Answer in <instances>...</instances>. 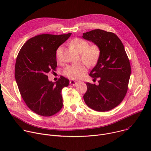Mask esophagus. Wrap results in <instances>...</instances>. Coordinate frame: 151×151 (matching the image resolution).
Masks as SVG:
<instances>
[{
	"mask_svg": "<svg viewBox=\"0 0 151 151\" xmlns=\"http://www.w3.org/2000/svg\"><path fill=\"white\" fill-rule=\"evenodd\" d=\"M77 83H78V82H76V81H75L71 80V81H70V84H71V85H73V86H75Z\"/></svg>",
	"mask_w": 151,
	"mask_h": 151,
	"instance_id": "esophagus-1",
	"label": "esophagus"
}]
</instances>
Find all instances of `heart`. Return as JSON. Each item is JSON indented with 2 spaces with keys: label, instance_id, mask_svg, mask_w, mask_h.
<instances>
[{
  "label": "heart",
  "instance_id": "b5f03b06",
  "mask_svg": "<svg viewBox=\"0 0 151 151\" xmlns=\"http://www.w3.org/2000/svg\"><path fill=\"white\" fill-rule=\"evenodd\" d=\"M71 44L76 51L81 54L82 61L87 65L92 66L97 61L100 54V50L97 45L89 47L87 41L77 38L72 40ZM63 58V47H59L56 51V58L60 62ZM87 71V69L83 63L72 64L67 66L63 70V73L66 77L71 79H78L81 78Z\"/></svg>",
  "mask_w": 151,
  "mask_h": 151
}]
</instances>
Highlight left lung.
I'll use <instances>...</instances> for the list:
<instances>
[{
	"label": "left lung",
	"instance_id": "left-lung-1",
	"mask_svg": "<svg viewBox=\"0 0 151 151\" xmlns=\"http://www.w3.org/2000/svg\"><path fill=\"white\" fill-rule=\"evenodd\" d=\"M82 37L100 50L97 64L90 73L93 80L99 78V85L86 82L85 103L96 111H110L126 95L131 75L130 61L121 40L115 33L96 29L83 33Z\"/></svg>",
	"mask_w": 151,
	"mask_h": 151
}]
</instances>
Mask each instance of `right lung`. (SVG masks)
<instances>
[{"mask_svg":"<svg viewBox=\"0 0 151 151\" xmlns=\"http://www.w3.org/2000/svg\"><path fill=\"white\" fill-rule=\"evenodd\" d=\"M71 35L36 36L25 43L18 54L15 78L19 93L29 108L39 115L50 116L62 108L61 90L69 81L61 76L52 82L47 74L55 70L56 51Z\"/></svg>","mask_w":151,"mask_h":151,"instance_id":"right-lung-1","label":"right lung"}]
</instances>
